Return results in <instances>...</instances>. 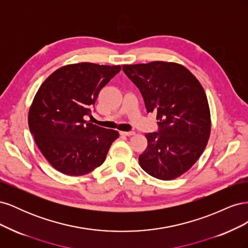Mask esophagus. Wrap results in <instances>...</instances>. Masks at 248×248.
Segmentation results:
<instances>
[{"label": "esophagus", "instance_id": "1", "mask_svg": "<svg viewBox=\"0 0 248 248\" xmlns=\"http://www.w3.org/2000/svg\"><path fill=\"white\" fill-rule=\"evenodd\" d=\"M120 134L124 137H131V136H133L134 132L133 131H120Z\"/></svg>", "mask_w": 248, "mask_h": 248}]
</instances>
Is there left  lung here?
Instances as JSON below:
<instances>
[{"mask_svg":"<svg viewBox=\"0 0 248 248\" xmlns=\"http://www.w3.org/2000/svg\"><path fill=\"white\" fill-rule=\"evenodd\" d=\"M123 71L142 95L158 130L147 133L140 166L149 175L172 180L188 170L207 146L211 130L206 93L184 66L155 61L124 65Z\"/></svg>","mask_w":248,"mask_h":248,"instance_id":"obj_1","label":"left lung"}]
</instances>
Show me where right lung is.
I'll return each instance as SVG.
<instances>
[{"mask_svg": "<svg viewBox=\"0 0 248 248\" xmlns=\"http://www.w3.org/2000/svg\"><path fill=\"white\" fill-rule=\"evenodd\" d=\"M121 66L78 63L44 80L29 110V128L46 160L68 176H81L107 158L116 130L86 121L101 89Z\"/></svg>", "mask_w": 248, "mask_h": 248, "instance_id": "right-lung-1", "label": "right lung"}]
</instances>
